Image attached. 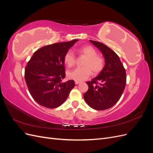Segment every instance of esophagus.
<instances>
[{
  "mask_svg": "<svg viewBox=\"0 0 153 153\" xmlns=\"http://www.w3.org/2000/svg\"><path fill=\"white\" fill-rule=\"evenodd\" d=\"M80 82H78V81H75V84L76 85H78V84H80Z\"/></svg>",
  "mask_w": 153,
  "mask_h": 153,
  "instance_id": "1",
  "label": "esophagus"
}]
</instances>
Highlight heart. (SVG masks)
<instances>
[{"mask_svg":"<svg viewBox=\"0 0 153 153\" xmlns=\"http://www.w3.org/2000/svg\"><path fill=\"white\" fill-rule=\"evenodd\" d=\"M78 52L84 55L87 59L83 64L84 67L76 68L68 72V76L71 79L82 82L87 79L92 74H98L103 70L105 66L104 59L98 55L97 51L91 46L87 45L80 47ZM64 61L68 67L74 66L76 63V56L71 50H68L64 55Z\"/></svg>","mask_w":153,"mask_h":153,"instance_id":"b5f03b06","label":"heart"}]
</instances>
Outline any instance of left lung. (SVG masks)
Instances as JSON below:
<instances>
[{
  "label": "left lung",
  "mask_w": 153,
  "mask_h": 153,
  "mask_svg": "<svg viewBox=\"0 0 153 153\" xmlns=\"http://www.w3.org/2000/svg\"><path fill=\"white\" fill-rule=\"evenodd\" d=\"M103 53L104 68L98 76L87 82L88 91L84 94L85 102L97 110L108 109L121 98L126 84V73L117 53L98 41L90 40Z\"/></svg>",
  "instance_id": "1"
}]
</instances>
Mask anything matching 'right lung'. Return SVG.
<instances>
[{
	"label": "right lung",
	"mask_w": 153,
	"mask_h": 153,
	"mask_svg": "<svg viewBox=\"0 0 153 153\" xmlns=\"http://www.w3.org/2000/svg\"><path fill=\"white\" fill-rule=\"evenodd\" d=\"M78 39L48 45L37 50L25 69V80L32 98L48 108L61 106L75 86V81L66 82L64 57Z\"/></svg>",
	"instance_id": "add662e5"
}]
</instances>
